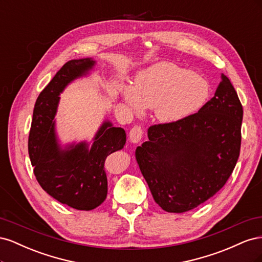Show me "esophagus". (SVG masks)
Here are the masks:
<instances>
[{
  "mask_svg": "<svg viewBox=\"0 0 262 262\" xmlns=\"http://www.w3.org/2000/svg\"><path fill=\"white\" fill-rule=\"evenodd\" d=\"M142 137H143V130H142L141 126H139V125L133 126L130 131V136H129V139L132 143L133 144L139 143V142L142 140Z\"/></svg>",
  "mask_w": 262,
  "mask_h": 262,
  "instance_id": "esophagus-1",
  "label": "esophagus"
}]
</instances>
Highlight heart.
Returning a JSON list of instances; mask_svg holds the SVG:
<instances>
[{"mask_svg":"<svg viewBox=\"0 0 262 262\" xmlns=\"http://www.w3.org/2000/svg\"><path fill=\"white\" fill-rule=\"evenodd\" d=\"M210 94V84L203 76L166 61L142 70L134 86L121 89L122 98L131 110L154 109L156 119L163 123L178 122L199 112Z\"/></svg>","mask_w":262,"mask_h":262,"instance_id":"b5f03b06","label":"heart"}]
</instances>
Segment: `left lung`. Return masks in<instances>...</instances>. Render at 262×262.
Returning a JSON list of instances; mask_svg holds the SVG:
<instances>
[{
  "label": "left lung",
  "mask_w": 262,
  "mask_h": 262,
  "mask_svg": "<svg viewBox=\"0 0 262 262\" xmlns=\"http://www.w3.org/2000/svg\"><path fill=\"white\" fill-rule=\"evenodd\" d=\"M243 106L228 77L196 114L156 124L136 149L140 170L155 202L170 213L196 208L232 175L239 156Z\"/></svg>",
  "instance_id": "left-lung-1"
}]
</instances>
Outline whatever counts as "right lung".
Here are the masks:
<instances>
[{"label":"right lung","mask_w":262,"mask_h":262,"mask_svg":"<svg viewBox=\"0 0 262 262\" xmlns=\"http://www.w3.org/2000/svg\"><path fill=\"white\" fill-rule=\"evenodd\" d=\"M96 66L92 58L67 62L40 93L34 108L28 153L35 176L45 191L69 207L91 211L106 200L108 192L105 160L124 147L126 136L109 119L99 125L91 141L63 144L57 132L60 95L80 78L91 75Z\"/></svg>","instance_id":"add662e5"}]
</instances>
